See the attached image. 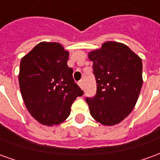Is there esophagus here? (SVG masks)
<instances>
[{
	"instance_id": "obj_1",
	"label": "esophagus",
	"mask_w": 160,
	"mask_h": 160,
	"mask_svg": "<svg viewBox=\"0 0 160 160\" xmlns=\"http://www.w3.org/2000/svg\"><path fill=\"white\" fill-rule=\"evenodd\" d=\"M78 85H79V87H80L81 89H83V83H82V81H80V82H78Z\"/></svg>"
}]
</instances>
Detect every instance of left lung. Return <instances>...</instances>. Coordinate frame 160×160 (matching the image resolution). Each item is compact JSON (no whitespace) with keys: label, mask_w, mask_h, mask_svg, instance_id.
I'll list each match as a JSON object with an SVG mask.
<instances>
[{"label":"left lung","mask_w":160,"mask_h":160,"mask_svg":"<svg viewBox=\"0 0 160 160\" xmlns=\"http://www.w3.org/2000/svg\"><path fill=\"white\" fill-rule=\"evenodd\" d=\"M96 80V96L86 98L96 122L114 126L122 122L135 106L143 83L142 61L128 46L107 41L89 52Z\"/></svg>","instance_id":"1"}]
</instances>
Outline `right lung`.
<instances>
[{"label": "right lung", "mask_w": 160, "mask_h": 160, "mask_svg": "<svg viewBox=\"0 0 160 160\" xmlns=\"http://www.w3.org/2000/svg\"><path fill=\"white\" fill-rule=\"evenodd\" d=\"M69 52L57 42H40L21 58L19 83L28 112L42 125H58L83 91L67 65Z\"/></svg>", "instance_id": "1"}]
</instances>
